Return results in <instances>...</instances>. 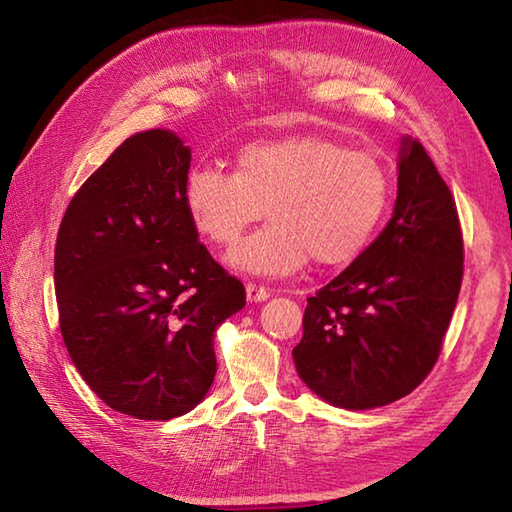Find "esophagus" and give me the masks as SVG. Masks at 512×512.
<instances>
[{
  "instance_id": "34e87169",
  "label": "esophagus",
  "mask_w": 512,
  "mask_h": 512,
  "mask_svg": "<svg viewBox=\"0 0 512 512\" xmlns=\"http://www.w3.org/2000/svg\"><path fill=\"white\" fill-rule=\"evenodd\" d=\"M270 297V290L262 284H255V281H250L246 286V299L248 301H266Z\"/></svg>"
}]
</instances>
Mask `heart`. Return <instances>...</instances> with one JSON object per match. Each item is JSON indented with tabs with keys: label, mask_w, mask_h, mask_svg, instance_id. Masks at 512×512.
I'll list each match as a JSON object with an SVG mask.
<instances>
[{
	"label": "heart",
	"mask_w": 512,
	"mask_h": 512,
	"mask_svg": "<svg viewBox=\"0 0 512 512\" xmlns=\"http://www.w3.org/2000/svg\"><path fill=\"white\" fill-rule=\"evenodd\" d=\"M383 162L332 138L295 134L246 143L233 171L198 167L184 180V209L213 246H235L250 224H268L228 262L253 275H292L312 257L343 266L363 253L389 206Z\"/></svg>",
	"instance_id": "b5f03b06"
}]
</instances>
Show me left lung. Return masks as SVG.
I'll return each instance as SVG.
<instances>
[{
    "label": "left lung",
    "mask_w": 512,
    "mask_h": 512,
    "mask_svg": "<svg viewBox=\"0 0 512 512\" xmlns=\"http://www.w3.org/2000/svg\"><path fill=\"white\" fill-rule=\"evenodd\" d=\"M464 275L458 206L420 140L405 138L385 231L308 299L292 350L314 394L343 409L405 398L442 352Z\"/></svg>",
    "instance_id": "8db88e82"
}]
</instances>
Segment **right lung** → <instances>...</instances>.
Returning <instances> with one entry per match:
<instances>
[{
    "instance_id": "obj_1",
    "label": "right lung",
    "mask_w": 512,
    "mask_h": 512,
    "mask_svg": "<svg viewBox=\"0 0 512 512\" xmlns=\"http://www.w3.org/2000/svg\"><path fill=\"white\" fill-rule=\"evenodd\" d=\"M191 149L165 129L129 136L74 193L54 248L63 343L114 411L171 420L215 378L213 332L246 290L198 239L182 191Z\"/></svg>"
}]
</instances>
